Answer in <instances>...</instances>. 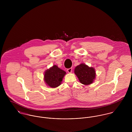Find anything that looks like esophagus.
<instances>
[{
  "label": "esophagus",
  "instance_id": "esophagus-1",
  "mask_svg": "<svg viewBox=\"0 0 132 132\" xmlns=\"http://www.w3.org/2000/svg\"><path fill=\"white\" fill-rule=\"evenodd\" d=\"M67 71H68V73H71L72 72V68H69V69H68L67 70Z\"/></svg>",
  "mask_w": 132,
  "mask_h": 132
}]
</instances>
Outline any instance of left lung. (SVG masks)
Here are the masks:
<instances>
[{"label": "left lung", "instance_id": "1", "mask_svg": "<svg viewBox=\"0 0 132 132\" xmlns=\"http://www.w3.org/2000/svg\"><path fill=\"white\" fill-rule=\"evenodd\" d=\"M74 73L80 83L84 85H89L94 82L95 78V71L93 67H89L84 63L77 66Z\"/></svg>", "mask_w": 132, "mask_h": 132}]
</instances>
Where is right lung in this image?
<instances>
[{"instance_id": "obj_1", "label": "right lung", "mask_w": 132, "mask_h": 132, "mask_svg": "<svg viewBox=\"0 0 132 132\" xmlns=\"http://www.w3.org/2000/svg\"><path fill=\"white\" fill-rule=\"evenodd\" d=\"M66 72L54 65L46 71L44 74V80L46 84L51 88L59 86Z\"/></svg>"}]
</instances>
